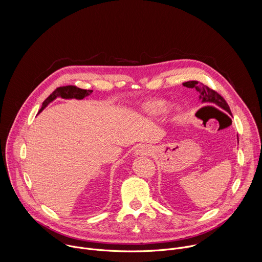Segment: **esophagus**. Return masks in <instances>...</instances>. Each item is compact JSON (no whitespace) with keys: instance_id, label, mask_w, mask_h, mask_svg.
Returning <instances> with one entry per match:
<instances>
[{"instance_id":"1","label":"esophagus","mask_w":262,"mask_h":262,"mask_svg":"<svg viewBox=\"0 0 262 262\" xmlns=\"http://www.w3.org/2000/svg\"><path fill=\"white\" fill-rule=\"evenodd\" d=\"M152 152V149L148 146H140L136 149V155L137 156H148Z\"/></svg>"}]
</instances>
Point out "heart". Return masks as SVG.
I'll return each mask as SVG.
<instances>
[{"label":"heart","mask_w":262,"mask_h":262,"mask_svg":"<svg viewBox=\"0 0 262 262\" xmlns=\"http://www.w3.org/2000/svg\"><path fill=\"white\" fill-rule=\"evenodd\" d=\"M168 102L165 100H150L147 101L141 108V112L143 114L149 117L158 116L168 108Z\"/></svg>","instance_id":"1"}]
</instances>
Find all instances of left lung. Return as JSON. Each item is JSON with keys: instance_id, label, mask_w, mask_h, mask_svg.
I'll use <instances>...</instances> for the list:
<instances>
[{"instance_id": "1", "label": "left lung", "mask_w": 262, "mask_h": 262, "mask_svg": "<svg viewBox=\"0 0 262 262\" xmlns=\"http://www.w3.org/2000/svg\"><path fill=\"white\" fill-rule=\"evenodd\" d=\"M184 87L186 88H195L199 93H200V100L201 102L205 103H213L215 105H217L219 107L223 108L224 111H226L227 113H229L231 115V111L230 107L228 105V103L226 102V100L224 99L219 93H216L215 91L209 89L207 86L205 85H199L197 81H190V82H185L182 84ZM238 141V140H237Z\"/></svg>"}]
</instances>
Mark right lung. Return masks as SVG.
<instances>
[{"mask_svg": "<svg viewBox=\"0 0 262 262\" xmlns=\"http://www.w3.org/2000/svg\"><path fill=\"white\" fill-rule=\"evenodd\" d=\"M93 90H85V89H80L77 88L76 86H64V87H59L57 88L42 103L41 108L39 110L38 114L41 113V112L56 98L61 97L63 99H83L87 96H89Z\"/></svg>", "mask_w": 262, "mask_h": 262, "instance_id": "1", "label": "right lung"}]
</instances>
